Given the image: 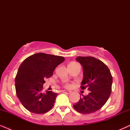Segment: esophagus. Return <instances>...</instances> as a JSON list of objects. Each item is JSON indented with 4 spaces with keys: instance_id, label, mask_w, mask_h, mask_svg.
I'll return each instance as SVG.
<instances>
[{
    "instance_id": "34e87169",
    "label": "esophagus",
    "mask_w": 130,
    "mask_h": 130,
    "mask_svg": "<svg viewBox=\"0 0 130 130\" xmlns=\"http://www.w3.org/2000/svg\"><path fill=\"white\" fill-rule=\"evenodd\" d=\"M63 93H67V94H69L71 93V91L70 90H62L61 91Z\"/></svg>"
}]
</instances>
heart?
Here are the masks:
<instances>
[{"label": "heart", "instance_id": "obj_1", "mask_svg": "<svg viewBox=\"0 0 130 130\" xmlns=\"http://www.w3.org/2000/svg\"><path fill=\"white\" fill-rule=\"evenodd\" d=\"M76 64V63H74V62H72V63H70V64ZM70 86V85H69V84H66V88H69V87Z\"/></svg>", "mask_w": 130, "mask_h": 130}]
</instances>
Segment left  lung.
Returning <instances> with one entry per match:
<instances>
[{
    "instance_id": "1",
    "label": "left lung",
    "mask_w": 130,
    "mask_h": 130,
    "mask_svg": "<svg viewBox=\"0 0 130 130\" xmlns=\"http://www.w3.org/2000/svg\"><path fill=\"white\" fill-rule=\"evenodd\" d=\"M83 67V79L80 86L82 90H90L73 105L78 112L88 114L100 109L108 101L112 90V77L109 69L100 60L93 57H77Z\"/></svg>"
}]
</instances>
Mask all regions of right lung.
Listing matches in <instances>:
<instances>
[{"mask_svg":"<svg viewBox=\"0 0 130 130\" xmlns=\"http://www.w3.org/2000/svg\"><path fill=\"white\" fill-rule=\"evenodd\" d=\"M64 60L62 56L39 53L21 63L15 77L16 93L28 111L41 114L52 108L58 94L52 91L42 93L44 80L51 77L56 67Z\"/></svg>","mask_w":130,"mask_h":130,"instance_id":"add662e5","label":"right lung"}]
</instances>
